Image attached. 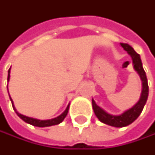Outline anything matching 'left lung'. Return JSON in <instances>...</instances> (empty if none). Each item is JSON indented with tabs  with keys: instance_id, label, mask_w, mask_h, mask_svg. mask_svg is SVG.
Masks as SVG:
<instances>
[{
	"instance_id": "left-lung-1",
	"label": "left lung",
	"mask_w": 155,
	"mask_h": 155,
	"mask_svg": "<svg viewBox=\"0 0 155 155\" xmlns=\"http://www.w3.org/2000/svg\"><path fill=\"white\" fill-rule=\"evenodd\" d=\"M120 45L131 57L133 68L138 73V75L140 76V78L142 80L143 87H142V93H141L139 101L131 108L126 110L122 113L113 115V114L108 113L102 108L98 106L96 104L95 101L92 100V108H93L94 113L97 116V118H98L101 122H103L107 125L112 126V127H116V128L126 127V126L131 124L140 116V114L142 113V111L143 110L144 105L146 104V101L148 99V94H149L148 81H147L145 71L143 68V63L141 60L140 54L135 52L134 49L128 44H120Z\"/></svg>"
}]
</instances>
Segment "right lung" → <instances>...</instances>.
I'll return each instance as SVG.
<instances>
[{"mask_svg":"<svg viewBox=\"0 0 155 155\" xmlns=\"http://www.w3.org/2000/svg\"><path fill=\"white\" fill-rule=\"evenodd\" d=\"M10 72H11V68L8 70V78H7V81L9 82L10 80ZM7 89H8V85H7ZM9 97H10V94H9ZM10 100L12 101V108L13 110H15L16 114L20 117L24 121H25L26 123H29L31 125H34V126H36V127H49V126H53V125H57V124H59L61 123L64 119L66 118V116L68 115V110H69V104L68 105L67 109L65 110V111L63 113H61L59 116H57L54 119H49V120H38V119H35V118H31V117H28V116H25V115H23L21 113H19L14 105H13V101L11 99V97H10Z\"/></svg>","mask_w":155,"mask_h":155,"instance_id":"1","label":"right lung"}]
</instances>
